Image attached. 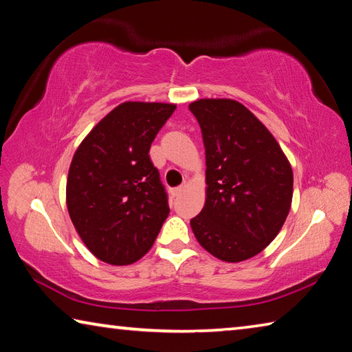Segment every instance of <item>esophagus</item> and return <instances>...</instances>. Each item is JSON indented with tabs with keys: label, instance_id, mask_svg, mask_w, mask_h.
<instances>
[{
	"label": "esophagus",
	"instance_id": "esophagus-1",
	"mask_svg": "<svg viewBox=\"0 0 352 352\" xmlns=\"http://www.w3.org/2000/svg\"><path fill=\"white\" fill-rule=\"evenodd\" d=\"M184 188H186V184H182V186H178V188H175V189H172V195H174V197H178V195H182V192L184 190Z\"/></svg>",
	"mask_w": 352,
	"mask_h": 352
}]
</instances>
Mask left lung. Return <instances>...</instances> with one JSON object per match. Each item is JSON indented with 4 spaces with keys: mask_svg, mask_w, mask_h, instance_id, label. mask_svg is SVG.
I'll list each match as a JSON object with an SVG mask.
<instances>
[{
    "mask_svg": "<svg viewBox=\"0 0 352 352\" xmlns=\"http://www.w3.org/2000/svg\"><path fill=\"white\" fill-rule=\"evenodd\" d=\"M206 157V201L190 226L201 247L225 262L261 253L287 219L294 172L258 118L233 99L189 104Z\"/></svg>",
    "mask_w": 352,
    "mask_h": 352,
    "instance_id": "left-lung-1",
    "label": "left lung"
}]
</instances>
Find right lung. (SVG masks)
I'll return each instance as SVG.
<instances>
[{"mask_svg": "<svg viewBox=\"0 0 352 352\" xmlns=\"http://www.w3.org/2000/svg\"><path fill=\"white\" fill-rule=\"evenodd\" d=\"M174 111V104L124 102L74 153L67 182L69 217L87 248L107 264L141 259L169 216L168 192L148 151Z\"/></svg>", "mask_w": 352, "mask_h": 352, "instance_id": "1", "label": "right lung"}]
</instances>
